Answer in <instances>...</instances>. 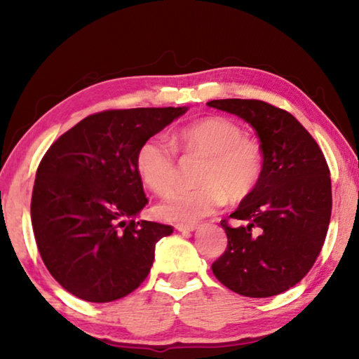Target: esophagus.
Returning <instances> with one entry per match:
<instances>
[{
    "instance_id": "esophagus-1",
    "label": "esophagus",
    "mask_w": 359,
    "mask_h": 359,
    "mask_svg": "<svg viewBox=\"0 0 359 359\" xmlns=\"http://www.w3.org/2000/svg\"><path fill=\"white\" fill-rule=\"evenodd\" d=\"M196 228H198V224H194V223H177L175 224V229L182 231V233H191V231H194Z\"/></svg>"
}]
</instances>
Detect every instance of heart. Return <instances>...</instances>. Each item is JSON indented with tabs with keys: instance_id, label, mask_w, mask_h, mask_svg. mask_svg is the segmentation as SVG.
Listing matches in <instances>:
<instances>
[{
	"instance_id": "1",
	"label": "heart",
	"mask_w": 359,
	"mask_h": 359,
	"mask_svg": "<svg viewBox=\"0 0 359 359\" xmlns=\"http://www.w3.org/2000/svg\"><path fill=\"white\" fill-rule=\"evenodd\" d=\"M175 149L204 156L196 188H179L156 205L166 222H194L228 201L247 198L263 174L259 144L244 136L238 123L224 117H208L187 125L172 135ZM137 172L151 191L163 194L177 180L175 154L165 137L154 136L136 154Z\"/></svg>"
}]
</instances>
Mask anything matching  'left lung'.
Returning <instances> with one entry per match:
<instances>
[{
    "label": "left lung",
    "mask_w": 359,
    "mask_h": 359,
    "mask_svg": "<svg viewBox=\"0 0 359 359\" xmlns=\"http://www.w3.org/2000/svg\"><path fill=\"white\" fill-rule=\"evenodd\" d=\"M209 107L238 115L257 131L263 174L222 228L224 253L214 276L234 293L269 297L294 287L311 271L330 226V168L315 139L293 115L258 100H214Z\"/></svg>",
    "instance_id": "left-lung-1"
}]
</instances>
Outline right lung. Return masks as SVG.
<instances>
[{
  "label": "right lung",
  "mask_w": 359,
  "mask_h": 359,
  "mask_svg": "<svg viewBox=\"0 0 359 359\" xmlns=\"http://www.w3.org/2000/svg\"><path fill=\"white\" fill-rule=\"evenodd\" d=\"M188 107L104 111L50 145L36 172L32 223L52 277L76 297L111 302L149 276L155 245L172 226L136 222L147 198L136 154Z\"/></svg>",
  "instance_id": "right-lung-1"
}]
</instances>
